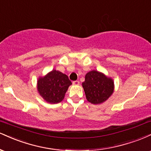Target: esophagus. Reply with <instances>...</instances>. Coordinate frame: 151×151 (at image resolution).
I'll list each match as a JSON object with an SVG mask.
<instances>
[{
	"label": "esophagus",
	"mask_w": 151,
	"mask_h": 151,
	"mask_svg": "<svg viewBox=\"0 0 151 151\" xmlns=\"http://www.w3.org/2000/svg\"><path fill=\"white\" fill-rule=\"evenodd\" d=\"M79 84H80V82L78 81H76L73 82V86H78Z\"/></svg>",
	"instance_id": "obj_1"
}]
</instances>
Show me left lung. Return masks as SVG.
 I'll return each mask as SVG.
<instances>
[{
	"instance_id": "8db88e82",
	"label": "left lung",
	"mask_w": 151,
	"mask_h": 151,
	"mask_svg": "<svg viewBox=\"0 0 151 151\" xmlns=\"http://www.w3.org/2000/svg\"><path fill=\"white\" fill-rule=\"evenodd\" d=\"M82 86L87 100L93 104L103 103L112 95L114 90L113 79L95 70L86 74Z\"/></svg>"
}]
</instances>
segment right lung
<instances>
[{"instance_id":"right-lung-1","label":"right lung","mask_w":151,"mask_h":151,"mask_svg":"<svg viewBox=\"0 0 151 151\" xmlns=\"http://www.w3.org/2000/svg\"><path fill=\"white\" fill-rule=\"evenodd\" d=\"M71 81L65 74L53 69L37 80V88L40 96L50 104H57L64 99Z\"/></svg>"}]
</instances>
